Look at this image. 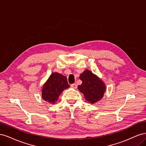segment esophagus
I'll return each mask as SVG.
<instances>
[{
	"label": "esophagus",
	"instance_id": "1",
	"mask_svg": "<svg viewBox=\"0 0 146 146\" xmlns=\"http://www.w3.org/2000/svg\"><path fill=\"white\" fill-rule=\"evenodd\" d=\"M70 87L72 88H74V89H76V88H77V85L76 83H74V84H72V85H70Z\"/></svg>",
	"mask_w": 146,
	"mask_h": 146
}]
</instances>
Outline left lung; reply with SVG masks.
<instances>
[{"instance_id": "8db88e82", "label": "left lung", "mask_w": 146, "mask_h": 146, "mask_svg": "<svg viewBox=\"0 0 146 146\" xmlns=\"http://www.w3.org/2000/svg\"><path fill=\"white\" fill-rule=\"evenodd\" d=\"M82 81L81 85L78 86V90L83 94L85 99L90 104H95L103 98L106 91V85L101 79L86 69L80 75Z\"/></svg>"}]
</instances>
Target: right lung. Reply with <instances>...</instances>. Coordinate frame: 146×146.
<instances>
[{"label": "right lung", "mask_w": 146, "mask_h": 146, "mask_svg": "<svg viewBox=\"0 0 146 146\" xmlns=\"http://www.w3.org/2000/svg\"><path fill=\"white\" fill-rule=\"evenodd\" d=\"M69 86L65 76L58 72H53L42 87V98L50 104H54L61 92Z\"/></svg>", "instance_id": "1"}]
</instances>
